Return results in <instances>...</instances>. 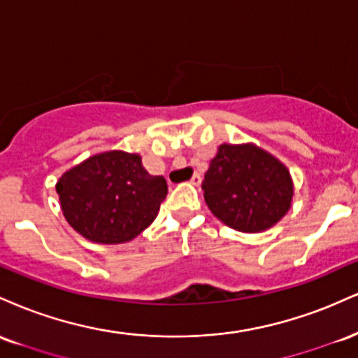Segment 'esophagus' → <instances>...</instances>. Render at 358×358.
Masks as SVG:
<instances>
[{"label": "esophagus", "mask_w": 358, "mask_h": 358, "mask_svg": "<svg viewBox=\"0 0 358 358\" xmlns=\"http://www.w3.org/2000/svg\"><path fill=\"white\" fill-rule=\"evenodd\" d=\"M191 184H192V186H199V184H201V174H197V172H196V174L191 178Z\"/></svg>", "instance_id": "obj_1"}]
</instances>
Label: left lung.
Listing matches in <instances>:
<instances>
[{"instance_id": "1", "label": "left lung", "mask_w": 358, "mask_h": 358, "mask_svg": "<svg viewBox=\"0 0 358 358\" xmlns=\"http://www.w3.org/2000/svg\"><path fill=\"white\" fill-rule=\"evenodd\" d=\"M204 199L217 220L241 233L275 226L292 206L287 166L255 144H222L203 180Z\"/></svg>"}]
</instances>
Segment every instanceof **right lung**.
<instances>
[{
	"instance_id": "right-lung-1",
	"label": "right lung",
	"mask_w": 358,
	"mask_h": 358,
	"mask_svg": "<svg viewBox=\"0 0 358 358\" xmlns=\"http://www.w3.org/2000/svg\"><path fill=\"white\" fill-rule=\"evenodd\" d=\"M65 220L88 241L127 243L157 216L167 196L162 176H150L138 154L108 150L88 157L58 179Z\"/></svg>"
}]
</instances>
